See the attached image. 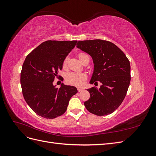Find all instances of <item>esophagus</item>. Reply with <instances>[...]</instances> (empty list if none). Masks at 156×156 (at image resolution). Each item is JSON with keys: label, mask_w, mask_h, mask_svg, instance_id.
<instances>
[{"label": "esophagus", "mask_w": 156, "mask_h": 156, "mask_svg": "<svg viewBox=\"0 0 156 156\" xmlns=\"http://www.w3.org/2000/svg\"><path fill=\"white\" fill-rule=\"evenodd\" d=\"M77 90H78V92H82L83 90V89H82L81 88H77Z\"/></svg>", "instance_id": "1"}]
</instances>
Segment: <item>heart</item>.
<instances>
[{"label":"heart","mask_w":156,"mask_h":156,"mask_svg":"<svg viewBox=\"0 0 156 156\" xmlns=\"http://www.w3.org/2000/svg\"><path fill=\"white\" fill-rule=\"evenodd\" d=\"M89 56L84 53H79V58L82 62L83 60ZM68 57L66 56L63 61L62 66L63 68L66 67ZM87 79V75L84 73H76V72H68L65 75V81L68 84L74 86H81L84 84Z\"/></svg>","instance_id":"1"}]
</instances>
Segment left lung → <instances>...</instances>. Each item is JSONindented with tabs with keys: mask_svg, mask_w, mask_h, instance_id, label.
<instances>
[{
	"mask_svg": "<svg viewBox=\"0 0 156 156\" xmlns=\"http://www.w3.org/2000/svg\"><path fill=\"white\" fill-rule=\"evenodd\" d=\"M77 48L91 56L94 72L90 83L100 81V88L87 90V109L97 116L111 114L121 105L131 81L130 63L126 55L112 42L102 40L79 41Z\"/></svg>",
	"mask_w": 156,
	"mask_h": 156,
	"instance_id": "left-lung-1",
	"label": "left lung"
}]
</instances>
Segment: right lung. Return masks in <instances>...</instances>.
<instances>
[{"label":"right lung","mask_w":156,"mask_h":156,"mask_svg":"<svg viewBox=\"0 0 156 156\" xmlns=\"http://www.w3.org/2000/svg\"><path fill=\"white\" fill-rule=\"evenodd\" d=\"M77 43L48 40L27 56L21 72L23 95L33 111L41 117L53 119L63 115L70 98L77 93L75 87L62 83L58 88L53 84L64 58Z\"/></svg>","instance_id":"1"}]
</instances>
